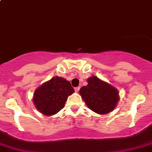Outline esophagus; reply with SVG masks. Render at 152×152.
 <instances>
[{"instance_id":"1","label":"esophagus","mask_w":152,"mask_h":152,"mask_svg":"<svg viewBox=\"0 0 152 152\" xmlns=\"http://www.w3.org/2000/svg\"><path fill=\"white\" fill-rule=\"evenodd\" d=\"M79 87H76V88H74V90H75V91H76V92H78V91H79Z\"/></svg>"}]
</instances>
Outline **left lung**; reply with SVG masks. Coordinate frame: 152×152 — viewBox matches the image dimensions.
Masks as SVG:
<instances>
[{"mask_svg": "<svg viewBox=\"0 0 152 152\" xmlns=\"http://www.w3.org/2000/svg\"><path fill=\"white\" fill-rule=\"evenodd\" d=\"M87 83V86L79 90L86 106L98 114L113 111L120 100L118 90L95 76L88 78Z\"/></svg>", "mask_w": 152, "mask_h": 152, "instance_id": "1", "label": "left lung"}]
</instances>
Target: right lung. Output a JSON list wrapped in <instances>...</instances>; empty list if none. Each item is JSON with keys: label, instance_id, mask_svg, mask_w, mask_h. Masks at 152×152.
Returning <instances> with one entry per match:
<instances>
[{"label": "right lung", "instance_id": "add662e5", "mask_svg": "<svg viewBox=\"0 0 152 152\" xmlns=\"http://www.w3.org/2000/svg\"><path fill=\"white\" fill-rule=\"evenodd\" d=\"M73 92L74 89L69 81L64 78L54 76L35 89L32 101L40 113L52 116L63 109L68 96Z\"/></svg>", "mask_w": 152, "mask_h": 152}]
</instances>
